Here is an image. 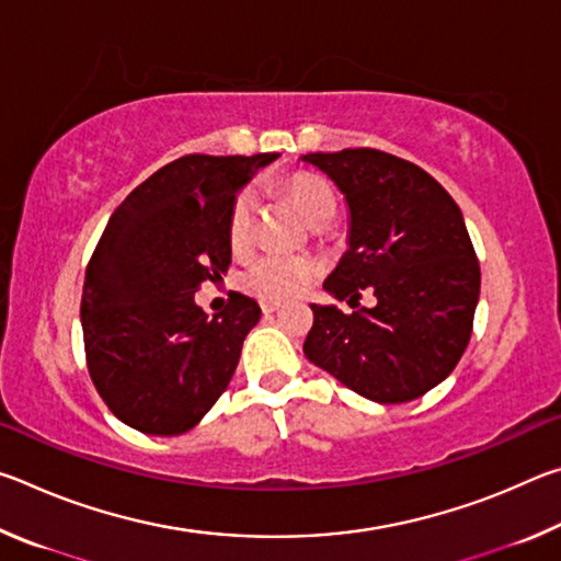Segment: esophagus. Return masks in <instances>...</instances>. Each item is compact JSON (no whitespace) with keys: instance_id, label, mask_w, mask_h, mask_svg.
<instances>
[{"instance_id":"esophagus-1","label":"esophagus","mask_w":561,"mask_h":561,"mask_svg":"<svg viewBox=\"0 0 561 561\" xmlns=\"http://www.w3.org/2000/svg\"><path fill=\"white\" fill-rule=\"evenodd\" d=\"M260 307H262L264 314H274V311H279V304L277 301H262Z\"/></svg>"}]
</instances>
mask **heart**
<instances>
[{
  "mask_svg": "<svg viewBox=\"0 0 561 561\" xmlns=\"http://www.w3.org/2000/svg\"><path fill=\"white\" fill-rule=\"evenodd\" d=\"M287 195L297 213L309 225L331 220L336 210V201L331 187L317 175H297L287 183ZM252 217L254 201L252 195H240L234 201L230 215V244L232 250H244L252 242ZM317 264L309 257H289V254H262L247 264L240 284L244 291L254 294L264 301H287L299 297L314 279Z\"/></svg>",
  "mask_w": 561,
  "mask_h": 561,
  "instance_id": "b5f03b06",
  "label": "heart"
}]
</instances>
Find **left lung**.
Wrapping results in <instances>:
<instances>
[{"mask_svg":"<svg viewBox=\"0 0 561 561\" xmlns=\"http://www.w3.org/2000/svg\"><path fill=\"white\" fill-rule=\"evenodd\" d=\"M348 207V250L324 289L358 307L344 314L311 304L304 354L351 391L376 403L421 398L450 376L470 341L480 264L460 207L438 180L374 148L309 153Z\"/></svg>","mask_w":561,"mask_h":561,"instance_id":"8db88e82","label":"left lung"}]
</instances>
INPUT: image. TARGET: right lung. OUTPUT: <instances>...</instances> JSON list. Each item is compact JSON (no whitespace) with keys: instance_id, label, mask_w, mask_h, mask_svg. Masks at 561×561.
I'll return each mask as SVG.
<instances>
[{"instance_id":"add662e5","label":"right lung","mask_w":561,"mask_h":561,"mask_svg":"<svg viewBox=\"0 0 561 561\" xmlns=\"http://www.w3.org/2000/svg\"><path fill=\"white\" fill-rule=\"evenodd\" d=\"M277 158H178L111 215L83 282L81 327L93 386L130 428L185 433L230 386L262 309L232 291L207 317L195 291L230 267L237 193Z\"/></svg>"}]
</instances>
